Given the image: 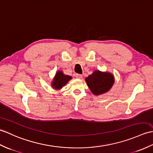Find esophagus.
<instances>
[{
	"instance_id": "1",
	"label": "esophagus",
	"mask_w": 153,
	"mask_h": 153,
	"mask_svg": "<svg viewBox=\"0 0 153 153\" xmlns=\"http://www.w3.org/2000/svg\"><path fill=\"white\" fill-rule=\"evenodd\" d=\"M75 76H76V78H77V79H82V75L80 74H76Z\"/></svg>"
}]
</instances>
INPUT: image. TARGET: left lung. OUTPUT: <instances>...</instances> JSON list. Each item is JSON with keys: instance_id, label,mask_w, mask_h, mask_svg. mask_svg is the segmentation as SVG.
Masks as SVG:
<instances>
[{"instance_id": "8db88e82", "label": "left lung", "mask_w": 153, "mask_h": 153, "mask_svg": "<svg viewBox=\"0 0 153 153\" xmlns=\"http://www.w3.org/2000/svg\"><path fill=\"white\" fill-rule=\"evenodd\" d=\"M114 77L109 73L94 71L92 74L86 79L88 86L94 94L98 96L107 92L111 89L114 83Z\"/></svg>"}]
</instances>
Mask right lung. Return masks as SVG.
<instances>
[{"label": "right lung", "instance_id": "right-lung-1", "mask_svg": "<svg viewBox=\"0 0 153 153\" xmlns=\"http://www.w3.org/2000/svg\"><path fill=\"white\" fill-rule=\"evenodd\" d=\"M72 79V77L69 75H65L62 71H58L56 74L55 78H54L52 86L55 89H60L63 86L68 82V81Z\"/></svg>", "mask_w": 153, "mask_h": 153}]
</instances>
